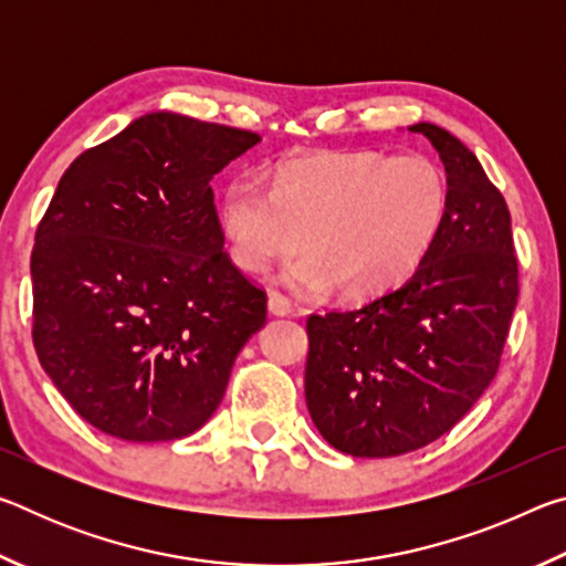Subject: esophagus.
Wrapping results in <instances>:
<instances>
[{
  "label": "esophagus",
  "mask_w": 566,
  "mask_h": 566,
  "mask_svg": "<svg viewBox=\"0 0 566 566\" xmlns=\"http://www.w3.org/2000/svg\"><path fill=\"white\" fill-rule=\"evenodd\" d=\"M266 306H270V312L276 314V317H286V314H292V302L280 292H270V302H266Z\"/></svg>",
  "instance_id": "34e87169"
}]
</instances>
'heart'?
Instances as JSON below:
<instances>
[{
	"mask_svg": "<svg viewBox=\"0 0 566 566\" xmlns=\"http://www.w3.org/2000/svg\"><path fill=\"white\" fill-rule=\"evenodd\" d=\"M449 207L442 167L424 155L342 151L292 159L272 187L239 177L219 205L227 252L239 270L260 274L276 260L286 282L306 294L337 286L344 300L395 290L432 249Z\"/></svg>",
	"mask_w": 566,
	"mask_h": 566,
	"instance_id": "heart-1",
	"label": "heart"
}]
</instances>
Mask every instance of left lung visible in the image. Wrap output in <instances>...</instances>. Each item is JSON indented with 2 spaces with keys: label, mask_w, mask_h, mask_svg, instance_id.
<instances>
[{
  "label": "left lung",
  "mask_w": 566,
  "mask_h": 566,
  "mask_svg": "<svg viewBox=\"0 0 566 566\" xmlns=\"http://www.w3.org/2000/svg\"><path fill=\"white\" fill-rule=\"evenodd\" d=\"M449 207L415 274L352 312L306 319L304 395L314 427L352 457H397L449 432L490 387L520 296L502 191L454 134L419 122Z\"/></svg>",
  "instance_id": "1"
}]
</instances>
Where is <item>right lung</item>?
Returning <instances> with one entry per match:
<instances>
[{
    "mask_svg": "<svg viewBox=\"0 0 566 566\" xmlns=\"http://www.w3.org/2000/svg\"><path fill=\"white\" fill-rule=\"evenodd\" d=\"M262 137L149 112L76 157L36 227L32 339L76 415L124 442L197 432L266 322L209 181Z\"/></svg>",
    "mask_w": 566,
    "mask_h": 566,
    "instance_id": "right-lung-1",
    "label": "right lung"
}]
</instances>
